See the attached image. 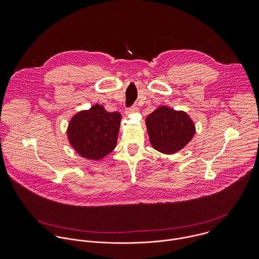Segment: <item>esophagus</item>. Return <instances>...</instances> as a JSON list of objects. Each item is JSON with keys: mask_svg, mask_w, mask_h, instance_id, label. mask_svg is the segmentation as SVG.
I'll return each mask as SVG.
<instances>
[{"mask_svg": "<svg viewBox=\"0 0 259 259\" xmlns=\"http://www.w3.org/2000/svg\"><path fill=\"white\" fill-rule=\"evenodd\" d=\"M137 111H139V108L137 106H133V107L126 109V113L127 114L128 113H133V112H137Z\"/></svg>", "mask_w": 259, "mask_h": 259, "instance_id": "esophagus-1", "label": "esophagus"}]
</instances>
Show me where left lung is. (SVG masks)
Wrapping results in <instances>:
<instances>
[{
	"mask_svg": "<svg viewBox=\"0 0 259 259\" xmlns=\"http://www.w3.org/2000/svg\"><path fill=\"white\" fill-rule=\"evenodd\" d=\"M148 138L152 148L165 154H174L192 140L195 125L184 111L162 106L146 118Z\"/></svg>",
	"mask_w": 259,
	"mask_h": 259,
	"instance_id": "1",
	"label": "left lung"
}]
</instances>
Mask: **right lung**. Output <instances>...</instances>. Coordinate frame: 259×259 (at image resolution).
<instances>
[{"instance_id":"obj_1","label":"right lung","mask_w":259,"mask_h":259,"mask_svg":"<svg viewBox=\"0 0 259 259\" xmlns=\"http://www.w3.org/2000/svg\"><path fill=\"white\" fill-rule=\"evenodd\" d=\"M120 119L119 112H109L96 104L72 117L67 130L69 142L81 157L100 160L115 148Z\"/></svg>"}]
</instances>
